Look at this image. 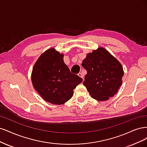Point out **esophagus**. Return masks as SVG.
<instances>
[{"label": "esophagus", "mask_w": 147, "mask_h": 147, "mask_svg": "<svg viewBox=\"0 0 147 147\" xmlns=\"http://www.w3.org/2000/svg\"><path fill=\"white\" fill-rule=\"evenodd\" d=\"M78 75L79 76L80 78H82V79H83V76H82V73H78Z\"/></svg>", "instance_id": "34e87169"}]
</instances>
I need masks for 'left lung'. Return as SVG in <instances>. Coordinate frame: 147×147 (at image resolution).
<instances>
[{
    "label": "left lung",
    "mask_w": 147,
    "mask_h": 147,
    "mask_svg": "<svg viewBox=\"0 0 147 147\" xmlns=\"http://www.w3.org/2000/svg\"><path fill=\"white\" fill-rule=\"evenodd\" d=\"M82 66L87 72L83 85L92 98L106 101L118 92L123 82V68L120 61L105 48L99 47L87 54Z\"/></svg>",
    "instance_id": "obj_1"
}]
</instances>
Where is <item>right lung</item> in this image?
Listing matches in <instances>:
<instances>
[{
	"label": "right lung",
	"mask_w": 147,
	"mask_h": 147,
	"mask_svg": "<svg viewBox=\"0 0 147 147\" xmlns=\"http://www.w3.org/2000/svg\"><path fill=\"white\" fill-rule=\"evenodd\" d=\"M63 54L52 48L39 57L33 68V87L45 101L56 105L67 102L82 79L71 73L64 63Z\"/></svg>",
	"instance_id": "add662e5"
}]
</instances>
